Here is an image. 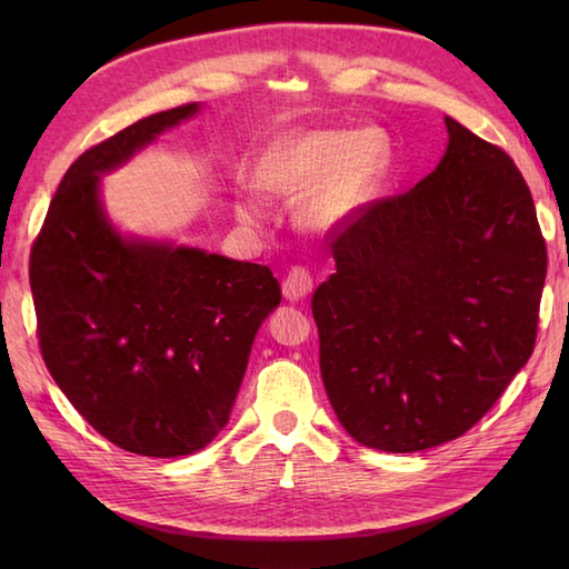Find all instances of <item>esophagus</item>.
Masks as SVG:
<instances>
[{"instance_id":"34e87169","label":"esophagus","mask_w":569,"mask_h":569,"mask_svg":"<svg viewBox=\"0 0 569 569\" xmlns=\"http://www.w3.org/2000/svg\"><path fill=\"white\" fill-rule=\"evenodd\" d=\"M312 291V276L303 266H293L283 281V296L288 300H300Z\"/></svg>"}]
</instances>
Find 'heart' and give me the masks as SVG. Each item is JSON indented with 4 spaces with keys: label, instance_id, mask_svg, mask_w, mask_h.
Listing matches in <instances>:
<instances>
[{
    "label": "heart",
    "instance_id": "1",
    "mask_svg": "<svg viewBox=\"0 0 569 569\" xmlns=\"http://www.w3.org/2000/svg\"><path fill=\"white\" fill-rule=\"evenodd\" d=\"M389 163V141L377 129L308 131L286 139L266 156L259 183L271 196H298L300 220L312 229H328L352 214L377 186ZM239 217L249 224L261 220L257 202H241Z\"/></svg>",
    "mask_w": 569,
    "mask_h": 569
}]
</instances>
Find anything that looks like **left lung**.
Returning <instances> with one entry per match:
<instances>
[{
  "instance_id": "obj_1",
  "label": "left lung",
  "mask_w": 569,
  "mask_h": 569,
  "mask_svg": "<svg viewBox=\"0 0 569 569\" xmlns=\"http://www.w3.org/2000/svg\"><path fill=\"white\" fill-rule=\"evenodd\" d=\"M445 124L430 176L330 229L337 271L310 303L337 420L383 452L475 428L536 347L548 249L533 196L497 143Z\"/></svg>"
}]
</instances>
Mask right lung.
I'll list each match as a JSON object with an SVG mask.
<instances>
[{"label":"right lung","mask_w":569,"mask_h":569,"mask_svg":"<svg viewBox=\"0 0 569 569\" xmlns=\"http://www.w3.org/2000/svg\"><path fill=\"white\" fill-rule=\"evenodd\" d=\"M196 112L188 102L143 117L78 156L29 259L48 371L102 438L143 457L212 442L234 406L253 335L281 303L269 266L127 241L100 208V173Z\"/></svg>","instance_id":"obj_1"}]
</instances>
